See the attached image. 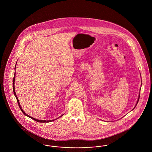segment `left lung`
<instances>
[{"label": "left lung", "instance_id": "obj_1", "mask_svg": "<svg viewBox=\"0 0 152 152\" xmlns=\"http://www.w3.org/2000/svg\"><path fill=\"white\" fill-rule=\"evenodd\" d=\"M140 94H139V99H138V100H137V103H136V105L137 104V103H138V102H139V98H140ZM135 106V107H136ZM135 107H134V108H135Z\"/></svg>", "mask_w": 152, "mask_h": 152}]
</instances>
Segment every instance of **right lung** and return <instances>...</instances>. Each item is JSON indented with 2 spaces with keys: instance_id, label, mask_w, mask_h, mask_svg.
I'll return each instance as SVG.
<instances>
[{
  "instance_id": "1",
  "label": "right lung",
  "mask_w": 152,
  "mask_h": 152,
  "mask_svg": "<svg viewBox=\"0 0 152 152\" xmlns=\"http://www.w3.org/2000/svg\"><path fill=\"white\" fill-rule=\"evenodd\" d=\"M16 65H15V69H16ZM15 75H14V77H13V94H14V95H15V97H16V100H17V101H18V104H19V107H20V110H21V111H22V112H23V113L26 116H28V117H29V118H30L33 119V120H35V121H37V122H39V123H49V122H50V121H54L53 120H38V119H34V118H33L32 117H31V116H29L28 115H27V114H26V113H25V112H24V111L23 110V109L21 108V106H20L19 101V100H18V97H17V96H16V93H15V85H14V84H15ZM62 116H63V115H62ZM62 116H59V118H61Z\"/></svg>"
}]
</instances>
